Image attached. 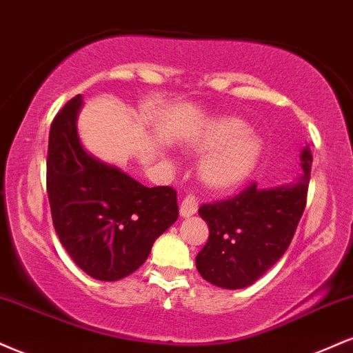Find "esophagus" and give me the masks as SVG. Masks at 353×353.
<instances>
[{
    "label": "esophagus",
    "mask_w": 353,
    "mask_h": 353,
    "mask_svg": "<svg viewBox=\"0 0 353 353\" xmlns=\"http://www.w3.org/2000/svg\"><path fill=\"white\" fill-rule=\"evenodd\" d=\"M198 210V201L194 200L193 196H185L183 200L180 203V214L183 218L192 216V214L196 213Z\"/></svg>",
    "instance_id": "34e87169"
}]
</instances>
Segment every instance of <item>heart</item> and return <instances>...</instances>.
Segmentation results:
<instances>
[{"label": "heart", "mask_w": 353, "mask_h": 353, "mask_svg": "<svg viewBox=\"0 0 353 353\" xmlns=\"http://www.w3.org/2000/svg\"><path fill=\"white\" fill-rule=\"evenodd\" d=\"M193 150L206 155L200 173L206 186L231 190L239 186L258 168L263 157V140L236 117H214L198 132Z\"/></svg>", "instance_id": "b5f03b06"}]
</instances>
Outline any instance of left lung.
Segmentation results:
<instances>
[{
	"label": "left lung",
	"instance_id": "left-lung-1",
	"mask_svg": "<svg viewBox=\"0 0 353 353\" xmlns=\"http://www.w3.org/2000/svg\"><path fill=\"white\" fill-rule=\"evenodd\" d=\"M302 175L279 188L251 183L223 201L201 205L198 213L210 228L196 256V269L208 283L241 289L259 279L288 251L299 225L310 181L312 153H301Z\"/></svg>",
	"mask_w": 353,
	"mask_h": 353
}]
</instances>
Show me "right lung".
<instances>
[{
    "label": "right lung",
    "instance_id": "1",
    "mask_svg": "<svg viewBox=\"0 0 353 353\" xmlns=\"http://www.w3.org/2000/svg\"><path fill=\"white\" fill-rule=\"evenodd\" d=\"M76 95L52 120L48 147V196L52 225L74 263L99 281L137 271L153 243L178 219L172 186L147 188L84 150L77 135Z\"/></svg>",
    "mask_w": 353,
    "mask_h": 353
}]
</instances>
